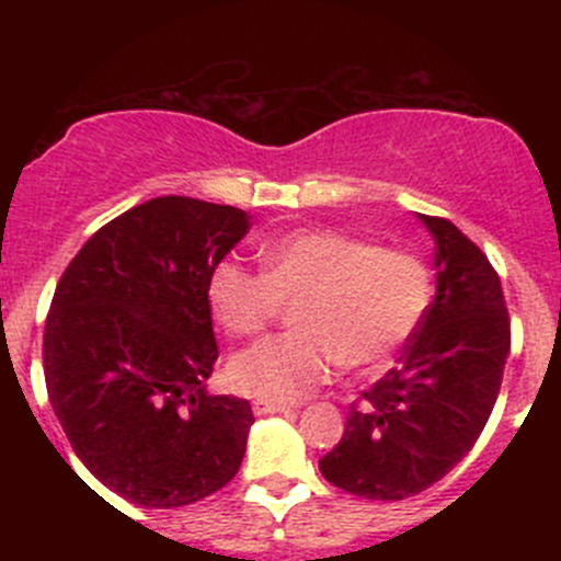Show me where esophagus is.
<instances>
[{
  "label": "esophagus",
  "mask_w": 561,
  "mask_h": 561,
  "mask_svg": "<svg viewBox=\"0 0 561 561\" xmlns=\"http://www.w3.org/2000/svg\"><path fill=\"white\" fill-rule=\"evenodd\" d=\"M254 415H276V412H287L290 410V404H285V401H268V399H257L252 404Z\"/></svg>",
  "instance_id": "obj_1"
}]
</instances>
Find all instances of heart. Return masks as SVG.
I'll return each mask as SVG.
<instances>
[{"label": "heart", "mask_w": 561, "mask_h": 561, "mask_svg": "<svg viewBox=\"0 0 561 561\" xmlns=\"http://www.w3.org/2000/svg\"><path fill=\"white\" fill-rule=\"evenodd\" d=\"M211 312L233 336H257L295 304L298 331L265 339L230 360L236 390L293 401L342 364L377 375L393 364L432 307V271L417 254L325 228L279 236L263 249V274L219 260L206 285Z\"/></svg>", "instance_id": "obj_1"}]
</instances>
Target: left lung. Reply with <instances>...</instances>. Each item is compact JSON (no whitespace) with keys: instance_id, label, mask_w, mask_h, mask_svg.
I'll list each match as a JSON object with an SVG mask.
<instances>
[{"instance_id":"obj_1","label":"left lung","mask_w":561,"mask_h":561,"mask_svg":"<svg viewBox=\"0 0 561 561\" xmlns=\"http://www.w3.org/2000/svg\"><path fill=\"white\" fill-rule=\"evenodd\" d=\"M434 236L437 296L399 364L350 407L344 434L320 458L328 483L364 500H407L478 443L511 353L500 276L443 217L417 214Z\"/></svg>"}]
</instances>
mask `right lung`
I'll return each instance as SVG.
<instances>
[{"label": "right lung", "mask_w": 561, "mask_h": 561, "mask_svg": "<svg viewBox=\"0 0 561 561\" xmlns=\"http://www.w3.org/2000/svg\"><path fill=\"white\" fill-rule=\"evenodd\" d=\"M247 211L165 195L103 225L56 285L43 333L48 399L83 467L140 507H184L236 478L254 423L208 396L206 285Z\"/></svg>", "instance_id": "right-lung-1"}]
</instances>
